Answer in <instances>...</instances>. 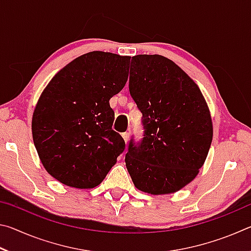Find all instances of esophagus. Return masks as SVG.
Returning <instances> with one entry per match:
<instances>
[{
  "mask_svg": "<svg viewBox=\"0 0 251 251\" xmlns=\"http://www.w3.org/2000/svg\"><path fill=\"white\" fill-rule=\"evenodd\" d=\"M122 136H123V138H124L125 143H127V142L129 141V133H128V131H125V133H123Z\"/></svg>",
  "mask_w": 251,
  "mask_h": 251,
  "instance_id": "obj_1",
  "label": "esophagus"
}]
</instances>
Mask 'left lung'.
Segmentation results:
<instances>
[{"label": "left lung", "instance_id": "obj_1", "mask_svg": "<svg viewBox=\"0 0 251 251\" xmlns=\"http://www.w3.org/2000/svg\"><path fill=\"white\" fill-rule=\"evenodd\" d=\"M129 93L143 114L144 137L125 156L135 187L151 195L176 193L205 163L212 123L197 84L161 55L131 57Z\"/></svg>", "mask_w": 251, "mask_h": 251}]
</instances>
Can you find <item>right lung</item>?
<instances>
[{"label":"right lung","mask_w":251,"mask_h":251,"mask_svg":"<svg viewBox=\"0 0 251 251\" xmlns=\"http://www.w3.org/2000/svg\"><path fill=\"white\" fill-rule=\"evenodd\" d=\"M129 56L94 50L50 79L32 118L34 145L50 176L75 188L99 186L125 150L109 100L128 78Z\"/></svg>","instance_id":"right-lung-1"}]
</instances>
